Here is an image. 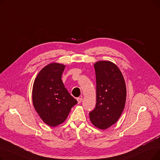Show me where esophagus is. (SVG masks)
<instances>
[{
  "mask_svg": "<svg viewBox=\"0 0 160 160\" xmlns=\"http://www.w3.org/2000/svg\"><path fill=\"white\" fill-rule=\"evenodd\" d=\"M82 100H83V98H80V97L77 98V101H78V104L81 103V102H82Z\"/></svg>",
  "mask_w": 160,
  "mask_h": 160,
  "instance_id": "1",
  "label": "esophagus"
}]
</instances>
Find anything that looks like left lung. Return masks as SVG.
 <instances>
[{
    "mask_svg": "<svg viewBox=\"0 0 160 160\" xmlns=\"http://www.w3.org/2000/svg\"><path fill=\"white\" fill-rule=\"evenodd\" d=\"M97 103L89 112L91 122L97 128L105 130L114 124L124 108L127 88L123 76L115 64L109 61L95 63Z\"/></svg>",
    "mask_w": 160,
    "mask_h": 160,
    "instance_id": "left-lung-1",
    "label": "left lung"
}]
</instances>
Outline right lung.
Masks as SVG:
<instances>
[{"label": "right lung", "instance_id": "1", "mask_svg": "<svg viewBox=\"0 0 160 160\" xmlns=\"http://www.w3.org/2000/svg\"><path fill=\"white\" fill-rule=\"evenodd\" d=\"M65 67L57 63L47 65L38 73L33 85V107L41 119L52 127L63 123L78 103L62 80Z\"/></svg>", "mask_w": 160, "mask_h": 160}]
</instances>
